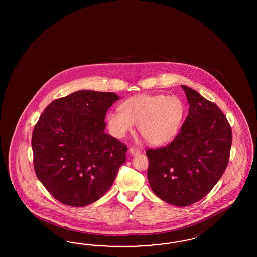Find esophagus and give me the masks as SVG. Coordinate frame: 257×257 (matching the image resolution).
<instances>
[{
  "label": "esophagus",
  "instance_id": "1",
  "mask_svg": "<svg viewBox=\"0 0 257 257\" xmlns=\"http://www.w3.org/2000/svg\"><path fill=\"white\" fill-rule=\"evenodd\" d=\"M129 153L132 155V156H138L140 154V150L139 148H136V147H131L129 149Z\"/></svg>",
  "mask_w": 257,
  "mask_h": 257
}]
</instances>
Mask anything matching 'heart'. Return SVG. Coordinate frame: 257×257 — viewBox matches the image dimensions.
Segmentation results:
<instances>
[{
	"instance_id": "heart-1",
	"label": "heart",
	"mask_w": 257,
	"mask_h": 257,
	"mask_svg": "<svg viewBox=\"0 0 257 257\" xmlns=\"http://www.w3.org/2000/svg\"><path fill=\"white\" fill-rule=\"evenodd\" d=\"M185 115L183 101L176 96L138 95L120 105V110L107 114L109 131L116 138H123L134 124L146 141L163 145L175 138Z\"/></svg>"
}]
</instances>
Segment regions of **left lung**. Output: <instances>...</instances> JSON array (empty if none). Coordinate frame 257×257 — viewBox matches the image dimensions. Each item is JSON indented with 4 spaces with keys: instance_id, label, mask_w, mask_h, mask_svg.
<instances>
[{
    "instance_id": "1",
    "label": "left lung",
    "mask_w": 257,
    "mask_h": 257,
    "mask_svg": "<svg viewBox=\"0 0 257 257\" xmlns=\"http://www.w3.org/2000/svg\"><path fill=\"white\" fill-rule=\"evenodd\" d=\"M189 103L179 134L167 146L148 149V181L164 202L187 206L204 198L224 173L232 129L218 105L181 86Z\"/></svg>"
}]
</instances>
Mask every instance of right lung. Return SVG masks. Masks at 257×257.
I'll list each match as a JSON object with an SVG mask.
<instances>
[{
  "label": "right lung",
  "instance_id": "right-lung-1",
  "mask_svg": "<svg viewBox=\"0 0 257 257\" xmlns=\"http://www.w3.org/2000/svg\"><path fill=\"white\" fill-rule=\"evenodd\" d=\"M113 92L81 90L52 101L32 135L34 169L57 201L80 207L108 191L127 146L104 133Z\"/></svg>",
  "mask_w": 257,
  "mask_h": 257
}]
</instances>
